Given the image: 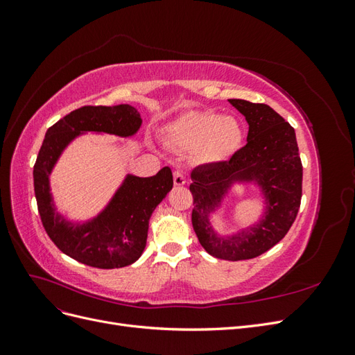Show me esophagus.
<instances>
[{
    "label": "esophagus",
    "instance_id": "1",
    "mask_svg": "<svg viewBox=\"0 0 355 355\" xmlns=\"http://www.w3.org/2000/svg\"><path fill=\"white\" fill-rule=\"evenodd\" d=\"M173 182H175L176 187H184L187 184V178H185L184 173H182V171L176 170L173 173Z\"/></svg>",
    "mask_w": 355,
    "mask_h": 355
}]
</instances>
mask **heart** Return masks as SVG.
<instances>
[{"mask_svg": "<svg viewBox=\"0 0 355 355\" xmlns=\"http://www.w3.org/2000/svg\"><path fill=\"white\" fill-rule=\"evenodd\" d=\"M167 136L180 149H194L198 163L218 164L240 148L243 128L237 118L231 115L194 110L168 123Z\"/></svg>", "mask_w": 355, "mask_h": 355, "instance_id": "b5f03b06", "label": "heart"}]
</instances>
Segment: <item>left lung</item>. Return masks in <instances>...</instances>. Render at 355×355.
Listing matches in <instances>:
<instances>
[{
  "instance_id": "obj_1",
  "label": "left lung",
  "mask_w": 355,
  "mask_h": 355,
  "mask_svg": "<svg viewBox=\"0 0 355 355\" xmlns=\"http://www.w3.org/2000/svg\"><path fill=\"white\" fill-rule=\"evenodd\" d=\"M249 124L247 144L230 161L192 170L194 197L192 228L209 254L225 261H244L270 250L296 219L302 197V163L295 128L271 106L243 99L228 101ZM254 186L264 204L257 223L231 234L212 227L234 186Z\"/></svg>"
}]
</instances>
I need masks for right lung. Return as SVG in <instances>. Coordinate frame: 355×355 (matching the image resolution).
<instances>
[{
  "label": "right lung",
  "instance_id": "right-lung-1",
  "mask_svg": "<svg viewBox=\"0 0 355 355\" xmlns=\"http://www.w3.org/2000/svg\"><path fill=\"white\" fill-rule=\"evenodd\" d=\"M141 125L142 116L130 105L83 106L47 130L34 167L35 198L49 237L72 259L114 270L142 256L151 214L173 188L170 167L151 178L127 173L108 202L87 219H69L59 211L50 184L53 170L75 139L89 133L132 137Z\"/></svg>",
  "mask_w": 355,
  "mask_h": 355
}]
</instances>
